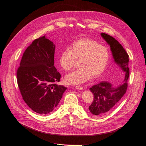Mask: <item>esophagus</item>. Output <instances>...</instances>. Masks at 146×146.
Instances as JSON below:
<instances>
[{"instance_id":"34e87169","label":"esophagus","mask_w":146,"mask_h":146,"mask_svg":"<svg viewBox=\"0 0 146 146\" xmlns=\"http://www.w3.org/2000/svg\"><path fill=\"white\" fill-rule=\"evenodd\" d=\"M75 88L78 90H82L83 89V88L80 85H76L75 86Z\"/></svg>"}]
</instances>
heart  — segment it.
Listing matches in <instances>:
<instances>
[{"mask_svg":"<svg viewBox=\"0 0 146 146\" xmlns=\"http://www.w3.org/2000/svg\"><path fill=\"white\" fill-rule=\"evenodd\" d=\"M108 48L100 45L95 40L82 38L73 42L69 48H67L61 53L58 62L62 69L70 70L75 60H80L79 69L72 72L65 77V81L69 84L84 83L92 77H99L105 70L110 60Z\"/></svg>","mask_w":146,"mask_h":146,"instance_id":"1","label":"heart"}]
</instances>
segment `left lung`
<instances>
[{
	"instance_id": "obj_1",
	"label": "left lung",
	"mask_w": 146,
	"mask_h": 146,
	"mask_svg": "<svg viewBox=\"0 0 146 146\" xmlns=\"http://www.w3.org/2000/svg\"><path fill=\"white\" fill-rule=\"evenodd\" d=\"M101 36L110 45L114 61L124 72L125 76L122 83L117 86H113L107 81H102L90 88L94 99L89 110L97 116H102L110 112L120 100L126 92L129 74V56L123 47L113 37L106 33H101Z\"/></svg>"
}]
</instances>
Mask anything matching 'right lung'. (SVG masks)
<instances>
[{"mask_svg": "<svg viewBox=\"0 0 146 146\" xmlns=\"http://www.w3.org/2000/svg\"><path fill=\"white\" fill-rule=\"evenodd\" d=\"M55 48L53 42L45 36L35 39L25 51L17 70L23 99L39 114L52 112L67 89L57 84L61 74L54 66Z\"/></svg>", "mask_w": 146, "mask_h": 146, "instance_id": "1", "label": "right lung"}]
</instances>
